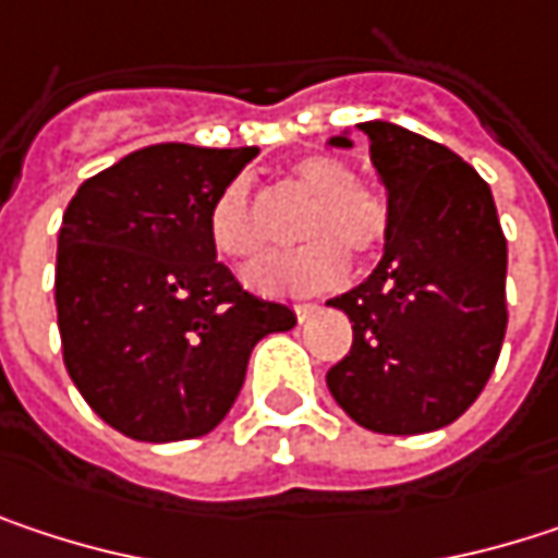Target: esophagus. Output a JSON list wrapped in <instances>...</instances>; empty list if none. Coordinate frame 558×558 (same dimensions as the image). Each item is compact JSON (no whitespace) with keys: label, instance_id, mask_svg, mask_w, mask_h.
Here are the masks:
<instances>
[{"label":"esophagus","instance_id":"1","mask_svg":"<svg viewBox=\"0 0 558 558\" xmlns=\"http://www.w3.org/2000/svg\"><path fill=\"white\" fill-rule=\"evenodd\" d=\"M316 310H319L316 303H296V306H293V313H296V319H300V323H306Z\"/></svg>","mask_w":558,"mask_h":558}]
</instances>
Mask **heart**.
Wrapping results in <instances>:
<instances>
[{"mask_svg":"<svg viewBox=\"0 0 558 558\" xmlns=\"http://www.w3.org/2000/svg\"><path fill=\"white\" fill-rule=\"evenodd\" d=\"M290 183L310 199L296 222V239L306 245L252 268V287L265 293H319L345 278V255L355 262L381 255L393 219L388 193L359 183L349 161L336 155H303L290 165ZM209 239L219 255L235 262H252L265 252L268 232L248 177L229 180L216 196Z\"/></svg>","mask_w":558,"mask_h":558,"instance_id":"obj_1","label":"heart"}]
</instances>
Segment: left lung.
<instances>
[{
    "label": "left lung",
    "mask_w": 558,
    "mask_h": 558,
    "mask_svg": "<svg viewBox=\"0 0 558 558\" xmlns=\"http://www.w3.org/2000/svg\"><path fill=\"white\" fill-rule=\"evenodd\" d=\"M359 129L393 219L378 268L329 300L352 323V349L326 385L372 433H433L478 400L498 365L507 239L492 186L456 151L381 119ZM329 145L352 148L345 135Z\"/></svg>",
    "instance_id": "left-lung-1"
}]
</instances>
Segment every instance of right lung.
<instances>
[{
	"label": "right lung",
	"mask_w": 558,
	"mask_h": 558,
	"mask_svg": "<svg viewBox=\"0 0 558 558\" xmlns=\"http://www.w3.org/2000/svg\"><path fill=\"white\" fill-rule=\"evenodd\" d=\"M258 148L151 145L89 177L57 235V329L83 400L138 442L206 436L252 349L296 326L216 262L209 213Z\"/></svg>",
	"instance_id": "1"
}]
</instances>
